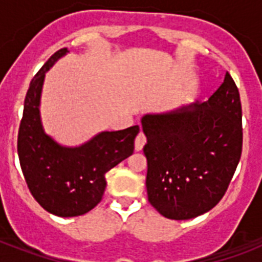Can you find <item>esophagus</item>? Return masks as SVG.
I'll list each match as a JSON object with an SVG mask.
<instances>
[{
  "instance_id": "34e87169",
  "label": "esophagus",
  "mask_w": 262,
  "mask_h": 262,
  "mask_svg": "<svg viewBox=\"0 0 262 262\" xmlns=\"http://www.w3.org/2000/svg\"><path fill=\"white\" fill-rule=\"evenodd\" d=\"M145 141H147L145 136H144L143 133L140 132L139 136L136 137V141H135V149H136V151H141L144 145H145Z\"/></svg>"
}]
</instances>
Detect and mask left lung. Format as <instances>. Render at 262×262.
Here are the masks:
<instances>
[{
	"mask_svg": "<svg viewBox=\"0 0 262 262\" xmlns=\"http://www.w3.org/2000/svg\"><path fill=\"white\" fill-rule=\"evenodd\" d=\"M147 194L167 219L187 220L223 199L242 154V107L230 73L207 102L141 118Z\"/></svg>",
	"mask_w": 262,
	"mask_h": 262,
	"instance_id": "1",
	"label": "left lung"
}]
</instances>
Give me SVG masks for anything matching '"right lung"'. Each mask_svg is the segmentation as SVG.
<instances>
[{
    "instance_id": "1",
    "label": "right lung",
    "mask_w": 262,
    "mask_h": 262,
    "mask_svg": "<svg viewBox=\"0 0 262 262\" xmlns=\"http://www.w3.org/2000/svg\"><path fill=\"white\" fill-rule=\"evenodd\" d=\"M68 53L51 55L31 80L18 127L17 154L31 194L55 216L73 217L100 203L106 189V172L135 151L139 125L123 130L102 132L80 147H62L43 130L39 104L45 75Z\"/></svg>"
}]
</instances>
